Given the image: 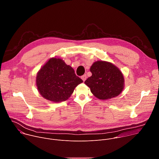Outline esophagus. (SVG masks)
Wrapping results in <instances>:
<instances>
[{"mask_svg": "<svg viewBox=\"0 0 159 159\" xmlns=\"http://www.w3.org/2000/svg\"><path fill=\"white\" fill-rule=\"evenodd\" d=\"M81 79H82V80L84 82L85 80H86V79H87V75H82V77H81Z\"/></svg>", "mask_w": 159, "mask_h": 159, "instance_id": "34e87169", "label": "esophagus"}]
</instances>
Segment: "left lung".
<instances>
[{
	"instance_id": "obj_1",
	"label": "left lung",
	"mask_w": 159,
	"mask_h": 159,
	"mask_svg": "<svg viewBox=\"0 0 159 159\" xmlns=\"http://www.w3.org/2000/svg\"><path fill=\"white\" fill-rule=\"evenodd\" d=\"M92 76L85 84L98 99L106 100L118 96L124 87V78L118 68L111 63L98 61L90 67Z\"/></svg>"
}]
</instances>
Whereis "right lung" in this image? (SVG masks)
I'll return each mask as SVG.
<instances>
[{
    "label": "right lung",
    "instance_id": "add662e5",
    "mask_svg": "<svg viewBox=\"0 0 159 159\" xmlns=\"http://www.w3.org/2000/svg\"><path fill=\"white\" fill-rule=\"evenodd\" d=\"M82 82L70 66L55 58L50 59L36 77V85L41 95L55 102L69 99L74 89Z\"/></svg>",
    "mask_w": 159,
    "mask_h": 159
}]
</instances>
